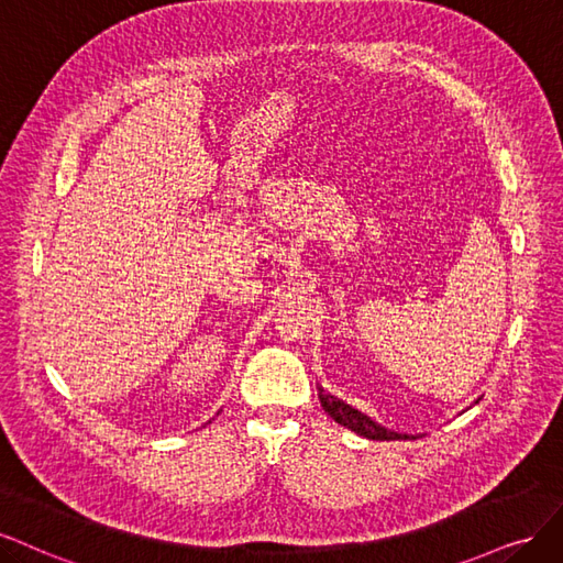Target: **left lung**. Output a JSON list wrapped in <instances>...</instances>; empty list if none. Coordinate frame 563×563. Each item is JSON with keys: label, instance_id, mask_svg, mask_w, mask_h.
Masks as SVG:
<instances>
[{"label": "left lung", "instance_id": "1", "mask_svg": "<svg viewBox=\"0 0 563 563\" xmlns=\"http://www.w3.org/2000/svg\"><path fill=\"white\" fill-rule=\"evenodd\" d=\"M318 395H320L322 409L328 411L336 423L346 426L349 430L362 434V438H367V440H380V442H384V440H409V434L393 432V430H388V428H384V426L374 423V421L369 419V416H365L362 411L353 409L351 405L339 400V397H334V395H330V393H324L322 388H318ZM411 440H413V438H411Z\"/></svg>", "mask_w": 563, "mask_h": 563}]
</instances>
